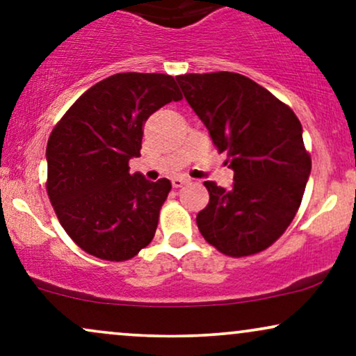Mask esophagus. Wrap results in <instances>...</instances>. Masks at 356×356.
<instances>
[{
  "instance_id": "1",
  "label": "esophagus",
  "mask_w": 356,
  "mask_h": 356,
  "mask_svg": "<svg viewBox=\"0 0 356 356\" xmlns=\"http://www.w3.org/2000/svg\"><path fill=\"white\" fill-rule=\"evenodd\" d=\"M187 182H189V179H186V177H175V179H172V187H174V189H181V187L186 186Z\"/></svg>"
}]
</instances>
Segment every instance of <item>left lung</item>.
<instances>
[{"label": "left lung", "mask_w": 356, "mask_h": 356, "mask_svg": "<svg viewBox=\"0 0 356 356\" xmlns=\"http://www.w3.org/2000/svg\"><path fill=\"white\" fill-rule=\"evenodd\" d=\"M175 80L234 170L231 189L204 182L209 204L195 218L199 231L222 254H257L283 236L301 206L312 155L300 120L239 73H187Z\"/></svg>", "instance_id": "left-lung-1"}]
</instances>
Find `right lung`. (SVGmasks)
Segmentation results:
<instances>
[{
  "label": "right lung",
  "mask_w": 356,
  "mask_h": 356,
  "mask_svg": "<svg viewBox=\"0 0 356 356\" xmlns=\"http://www.w3.org/2000/svg\"><path fill=\"white\" fill-rule=\"evenodd\" d=\"M182 100L164 73H117L88 88L53 127L47 144V192L61 227L88 254L132 259L154 239L172 184L129 172L145 120Z\"/></svg>",
  "instance_id": "right-lung-1"
}]
</instances>
